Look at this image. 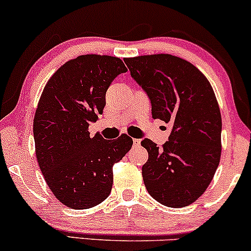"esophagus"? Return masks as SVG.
I'll return each instance as SVG.
<instances>
[{"label": "esophagus", "mask_w": 251, "mask_h": 251, "mask_svg": "<svg viewBox=\"0 0 251 251\" xmlns=\"http://www.w3.org/2000/svg\"><path fill=\"white\" fill-rule=\"evenodd\" d=\"M140 144V140L139 139H133V145L134 146H138Z\"/></svg>", "instance_id": "esophagus-1"}]
</instances>
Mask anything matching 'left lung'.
<instances>
[{"instance_id":"8db88e82","label":"left lung","mask_w":251,"mask_h":251,"mask_svg":"<svg viewBox=\"0 0 251 251\" xmlns=\"http://www.w3.org/2000/svg\"><path fill=\"white\" fill-rule=\"evenodd\" d=\"M131 76L148 94L152 118L171 124L159 149L144 139L146 190L170 208H184L203 195L221 158L222 118L214 89L192 63L170 54L124 59Z\"/></svg>"}]
</instances>
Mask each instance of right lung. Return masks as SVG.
<instances>
[{"mask_svg":"<svg viewBox=\"0 0 251 251\" xmlns=\"http://www.w3.org/2000/svg\"><path fill=\"white\" fill-rule=\"evenodd\" d=\"M127 72L120 59L87 54L66 62L45 86L35 117L37 163L54 196L68 208H93L111 194L113 164L132 148V138L91 137L88 126L106 105V92Z\"/></svg>","mask_w":251,"mask_h":251,"instance_id":"1","label":"right lung"}]
</instances>
